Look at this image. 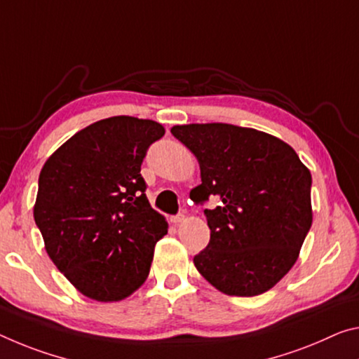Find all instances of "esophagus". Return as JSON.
<instances>
[{
	"instance_id": "esophagus-1",
	"label": "esophagus",
	"mask_w": 359,
	"mask_h": 359,
	"mask_svg": "<svg viewBox=\"0 0 359 359\" xmlns=\"http://www.w3.org/2000/svg\"><path fill=\"white\" fill-rule=\"evenodd\" d=\"M184 220H185V215H184V214L174 215V217L170 219V222H172V224H175V225H177V224H182V222H184Z\"/></svg>"
}]
</instances>
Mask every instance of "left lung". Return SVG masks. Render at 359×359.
<instances>
[{"instance_id": "obj_1", "label": "left lung", "mask_w": 359, "mask_h": 359, "mask_svg": "<svg viewBox=\"0 0 359 359\" xmlns=\"http://www.w3.org/2000/svg\"><path fill=\"white\" fill-rule=\"evenodd\" d=\"M170 133L200 163L196 203L210 240L196 270L226 295L264 294L292 269L313 220L311 174L291 145L257 129L225 123L184 124Z\"/></svg>"}]
</instances>
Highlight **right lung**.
Here are the masks:
<instances>
[{
    "label": "right lung",
    "instance_id": "add662e5",
    "mask_svg": "<svg viewBox=\"0 0 359 359\" xmlns=\"http://www.w3.org/2000/svg\"><path fill=\"white\" fill-rule=\"evenodd\" d=\"M164 128L111 116L89 124L48 158L33 217L59 271L86 297L119 302L145 283L168 222L145 196L140 166Z\"/></svg>",
    "mask_w": 359,
    "mask_h": 359
}]
</instances>
